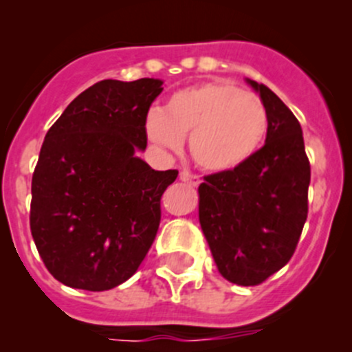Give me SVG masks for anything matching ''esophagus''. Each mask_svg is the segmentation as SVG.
Here are the masks:
<instances>
[{
	"label": "esophagus",
	"instance_id": "1",
	"mask_svg": "<svg viewBox=\"0 0 352 352\" xmlns=\"http://www.w3.org/2000/svg\"><path fill=\"white\" fill-rule=\"evenodd\" d=\"M180 180L186 184H189V186H192V187H197L199 182H201L197 175H192V173L186 172V170H184V172H180Z\"/></svg>",
	"mask_w": 352,
	"mask_h": 352
}]
</instances>
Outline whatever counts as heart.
<instances>
[{
	"label": "heart",
	"instance_id": "heart-1",
	"mask_svg": "<svg viewBox=\"0 0 352 352\" xmlns=\"http://www.w3.org/2000/svg\"><path fill=\"white\" fill-rule=\"evenodd\" d=\"M146 136L155 146L179 151L189 134L194 162L211 173L240 168L252 158L267 133V112L257 95L226 81L182 88L162 110L146 116Z\"/></svg>",
	"mask_w": 352,
	"mask_h": 352
}]
</instances>
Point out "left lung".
<instances>
[{"mask_svg": "<svg viewBox=\"0 0 352 352\" xmlns=\"http://www.w3.org/2000/svg\"><path fill=\"white\" fill-rule=\"evenodd\" d=\"M247 83L267 112L265 144L240 168L204 177L199 223L219 274L255 286L293 257L308 214L310 162L285 102L265 85Z\"/></svg>", "mask_w": 352, "mask_h": 352, "instance_id": "obj_1", "label": "left lung"}]
</instances>
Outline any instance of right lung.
I'll list each match as a JSON object with an SVG mask.
<instances>
[{"label": "right lung", "mask_w": 352, "mask_h": 352, "mask_svg": "<svg viewBox=\"0 0 352 352\" xmlns=\"http://www.w3.org/2000/svg\"><path fill=\"white\" fill-rule=\"evenodd\" d=\"M163 81L104 80L78 95L45 134L32 177L30 230L63 285L107 291L146 257L160 199L177 170L158 172L146 150V116Z\"/></svg>", "instance_id": "add662e5"}]
</instances>
